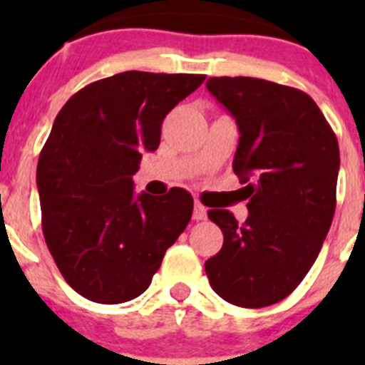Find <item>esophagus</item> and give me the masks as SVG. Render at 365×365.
Masks as SVG:
<instances>
[{"label":"esophagus","mask_w":365,"mask_h":365,"mask_svg":"<svg viewBox=\"0 0 365 365\" xmlns=\"http://www.w3.org/2000/svg\"><path fill=\"white\" fill-rule=\"evenodd\" d=\"M193 219H195V221H202V219H206V208L199 201L193 202Z\"/></svg>","instance_id":"34e87169"}]
</instances>
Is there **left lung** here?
Here are the masks:
<instances>
[{"label":"left lung","instance_id":"1","mask_svg":"<svg viewBox=\"0 0 365 365\" xmlns=\"http://www.w3.org/2000/svg\"><path fill=\"white\" fill-rule=\"evenodd\" d=\"M208 91L237 122L234 173L248 199L243 225L228 210L208 217L222 248L205 263L222 299L247 309L282 302L322 250L336 208L340 150L307 93L250 76H217Z\"/></svg>","mask_w":365,"mask_h":365}]
</instances>
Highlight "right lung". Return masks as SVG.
Here are the masks:
<instances>
[{"label":"right lung","mask_w":365,"mask_h":365,"mask_svg":"<svg viewBox=\"0 0 365 365\" xmlns=\"http://www.w3.org/2000/svg\"><path fill=\"white\" fill-rule=\"evenodd\" d=\"M205 74L125 71L66 102L38 159L45 243L63 279L96 303L143 294L192 219L193 199L133 193L143 151H155L166 115Z\"/></svg>","instance_id":"obj_1"}]
</instances>
